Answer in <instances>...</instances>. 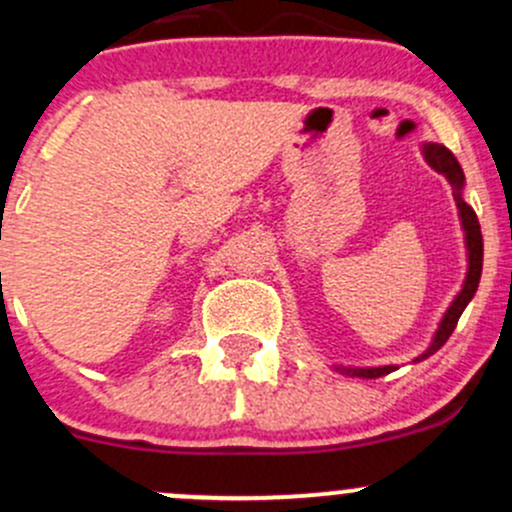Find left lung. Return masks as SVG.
<instances>
[{"mask_svg": "<svg viewBox=\"0 0 512 512\" xmlns=\"http://www.w3.org/2000/svg\"><path fill=\"white\" fill-rule=\"evenodd\" d=\"M423 154H426L428 164L433 166L438 174H443L445 179L450 181V186L455 189V204H458V209H460V219H463V229H465V244H468V276H465L463 291L455 296V301L450 303V308L445 311L443 321H440L438 333H435L430 348L423 353V356H418L416 361H423V358L433 356V353L438 351L445 341H448L450 333H453L455 326H458L460 313L465 311V306L470 303V298H473L475 291H478L480 271H483V234H480V224H478V216H475V211L470 209V206L463 201V196H460L465 179H463V169H460L458 159H455V156L440 144H426L423 146ZM393 368L396 366L343 368V373H348V376H358V378H381V376H386V373H391Z\"/></svg>", "mask_w": 512, "mask_h": 512, "instance_id": "8db88e82", "label": "left lung"}]
</instances>
